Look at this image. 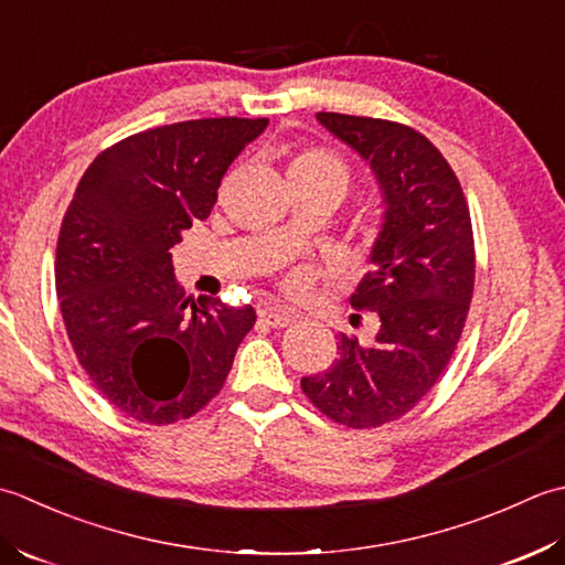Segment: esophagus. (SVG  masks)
<instances>
[{
  "mask_svg": "<svg viewBox=\"0 0 565 565\" xmlns=\"http://www.w3.org/2000/svg\"><path fill=\"white\" fill-rule=\"evenodd\" d=\"M258 317L266 321L268 327H287V324H292V321L297 319V312H295V309H290V307L275 305V307L260 309Z\"/></svg>",
  "mask_w": 565,
  "mask_h": 565,
  "instance_id": "34e87169",
  "label": "esophagus"
}]
</instances>
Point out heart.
Instances as JSON below:
<instances>
[{
    "instance_id": "obj_1",
    "label": "heart",
    "mask_w": 565,
    "mask_h": 565,
    "mask_svg": "<svg viewBox=\"0 0 565 565\" xmlns=\"http://www.w3.org/2000/svg\"><path fill=\"white\" fill-rule=\"evenodd\" d=\"M290 175H339L347 182V170L337 158H331L324 151H307L297 156L290 166Z\"/></svg>"
}]
</instances>
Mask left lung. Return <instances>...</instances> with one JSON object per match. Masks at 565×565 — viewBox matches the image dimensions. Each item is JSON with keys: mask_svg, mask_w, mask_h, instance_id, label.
I'll list each match as a JSON object with an SVG mask.
<instances>
[{"mask_svg": "<svg viewBox=\"0 0 565 565\" xmlns=\"http://www.w3.org/2000/svg\"><path fill=\"white\" fill-rule=\"evenodd\" d=\"M317 121L377 182L383 224L351 305L380 327L371 343L341 333L337 359L302 377V390L333 422L371 429L409 412L451 361L473 297V228L460 182L427 136L351 114L319 111Z\"/></svg>", "mask_w": 565, "mask_h": 565, "instance_id": "1", "label": "left lung"}]
</instances>
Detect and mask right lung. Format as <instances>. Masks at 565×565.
I'll list each match as a JSON object with an SVG mask.
<instances>
[{
    "label": "right lung",
    "mask_w": 565,
    "mask_h": 565,
    "mask_svg": "<svg viewBox=\"0 0 565 565\" xmlns=\"http://www.w3.org/2000/svg\"><path fill=\"white\" fill-rule=\"evenodd\" d=\"M268 119H194L99 153L67 206L55 292L79 365L126 417L172 424L210 402L256 309L204 297L188 312L170 248L206 218L224 172Z\"/></svg>",
    "instance_id": "right-lung-1"
}]
</instances>
